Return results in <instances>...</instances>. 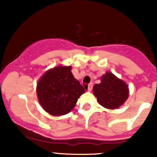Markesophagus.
Masks as SVG:
<instances>
[{
	"label": "esophagus",
	"instance_id": "obj_1",
	"mask_svg": "<svg viewBox=\"0 0 157 157\" xmlns=\"http://www.w3.org/2000/svg\"><path fill=\"white\" fill-rule=\"evenodd\" d=\"M93 89V83H90L88 85V87H87V90L91 91Z\"/></svg>",
	"mask_w": 157,
	"mask_h": 157
}]
</instances>
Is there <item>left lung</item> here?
I'll list each match as a JSON object with an SVG mask.
<instances>
[{
    "instance_id": "8db88e82",
    "label": "left lung",
    "mask_w": 157,
    "mask_h": 157,
    "mask_svg": "<svg viewBox=\"0 0 157 157\" xmlns=\"http://www.w3.org/2000/svg\"><path fill=\"white\" fill-rule=\"evenodd\" d=\"M93 93L100 105L106 109H116L127 101L129 89L125 82L107 72L101 76V83L94 85Z\"/></svg>"
}]
</instances>
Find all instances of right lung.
<instances>
[{
	"instance_id": "1",
	"label": "right lung",
	"mask_w": 157,
	"mask_h": 157,
	"mask_svg": "<svg viewBox=\"0 0 157 157\" xmlns=\"http://www.w3.org/2000/svg\"><path fill=\"white\" fill-rule=\"evenodd\" d=\"M71 67L57 66L47 71L37 84L42 109L52 116H63L73 109L85 89L71 73Z\"/></svg>"
}]
</instances>
